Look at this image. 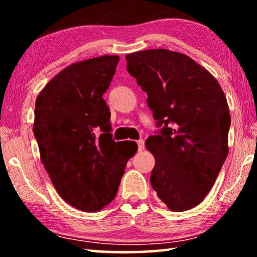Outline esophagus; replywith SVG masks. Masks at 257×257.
Returning <instances> with one entry per match:
<instances>
[{
    "label": "esophagus",
    "instance_id": "obj_1",
    "mask_svg": "<svg viewBox=\"0 0 257 257\" xmlns=\"http://www.w3.org/2000/svg\"><path fill=\"white\" fill-rule=\"evenodd\" d=\"M137 145H138V151L139 152L145 149V143H144V141H143V139H139V141L137 142Z\"/></svg>",
    "mask_w": 257,
    "mask_h": 257
}]
</instances>
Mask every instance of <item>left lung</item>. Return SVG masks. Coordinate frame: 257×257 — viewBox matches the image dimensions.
Wrapping results in <instances>:
<instances>
[{
	"instance_id": "8db88e82",
	"label": "left lung",
	"mask_w": 257,
	"mask_h": 257,
	"mask_svg": "<svg viewBox=\"0 0 257 257\" xmlns=\"http://www.w3.org/2000/svg\"><path fill=\"white\" fill-rule=\"evenodd\" d=\"M125 60L162 127L145 143L155 158L151 185L171 211L190 210L203 202L227 159V98L205 68L179 52L145 50Z\"/></svg>"
}]
</instances>
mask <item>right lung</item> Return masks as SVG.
Instances as JSON below:
<instances>
[{
  "mask_svg": "<svg viewBox=\"0 0 257 257\" xmlns=\"http://www.w3.org/2000/svg\"><path fill=\"white\" fill-rule=\"evenodd\" d=\"M118 55L72 63L42 89L35 103L34 135L56 191L84 212L112 202L135 142H114L103 94L115 73Z\"/></svg>",
  "mask_w": 257,
  "mask_h": 257,
  "instance_id": "obj_1",
  "label": "right lung"
}]
</instances>
